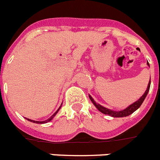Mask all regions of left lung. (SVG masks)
I'll return each instance as SVG.
<instances>
[{
  "instance_id": "left-lung-1",
  "label": "left lung",
  "mask_w": 160,
  "mask_h": 160,
  "mask_svg": "<svg viewBox=\"0 0 160 160\" xmlns=\"http://www.w3.org/2000/svg\"><path fill=\"white\" fill-rule=\"evenodd\" d=\"M147 64H148L149 67H150V64H149L148 61H147ZM150 81L149 82L147 89H146V91L145 92V93L142 95V97H140V99L138 100V101H137L136 102H134L133 104L129 105L128 108H126L125 109H122V110H120V111H113V110L107 109V108H105V107L102 106V105H101L100 104H98V103H96V101L93 100V98H92V96H90V95H89V98L90 100L92 101V102L94 104L95 106L97 108V109H98L99 111H101V113H104V114H108V115L111 116V117H114V118H122V117H127V116L132 114L133 112L136 111V110H137V109H138L141 105H142L144 100L146 99V96H147V94H148L149 90H150Z\"/></svg>"
}]
</instances>
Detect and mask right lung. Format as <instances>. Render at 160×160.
<instances>
[{
    "label": "right lung",
    "instance_id": "add662e5",
    "mask_svg": "<svg viewBox=\"0 0 160 160\" xmlns=\"http://www.w3.org/2000/svg\"><path fill=\"white\" fill-rule=\"evenodd\" d=\"M60 107H61V105H60ZM60 107H59V109H57V111L55 112V113H54V114H52V115L51 116V118H49L48 119L45 120V121H34V120L29 119V118H26V119H27V120H28V121H30V122H35V123H41V124H42V123H47V122H50V121H51V120H52V118H53L54 117H55V114H56V113H58V111H59V109H60Z\"/></svg>",
    "mask_w": 160,
    "mask_h": 160
}]
</instances>
